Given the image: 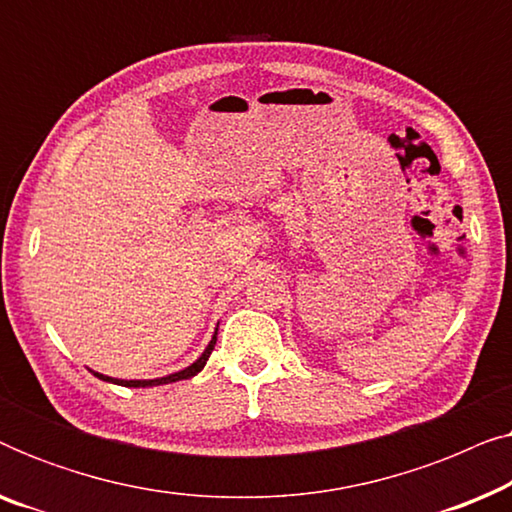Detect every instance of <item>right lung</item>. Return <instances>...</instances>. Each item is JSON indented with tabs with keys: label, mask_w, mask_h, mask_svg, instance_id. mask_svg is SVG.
<instances>
[{
	"label": "right lung",
	"mask_w": 512,
	"mask_h": 512,
	"mask_svg": "<svg viewBox=\"0 0 512 512\" xmlns=\"http://www.w3.org/2000/svg\"><path fill=\"white\" fill-rule=\"evenodd\" d=\"M219 331V328H216ZM216 331L212 335V340H209V345L205 347V352H202L198 359H195L191 366L179 370V373H172V375H165V377H156V380H118V377H109V375H102V373H95V370H90L95 377H100L102 382H111V384H121V387H160V384H170V382H179V380H188V377L198 375L202 368H205V363L209 359V354H212V349L216 345Z\"/></svg>",
	"instance_id": "1"
}]
</instances>
